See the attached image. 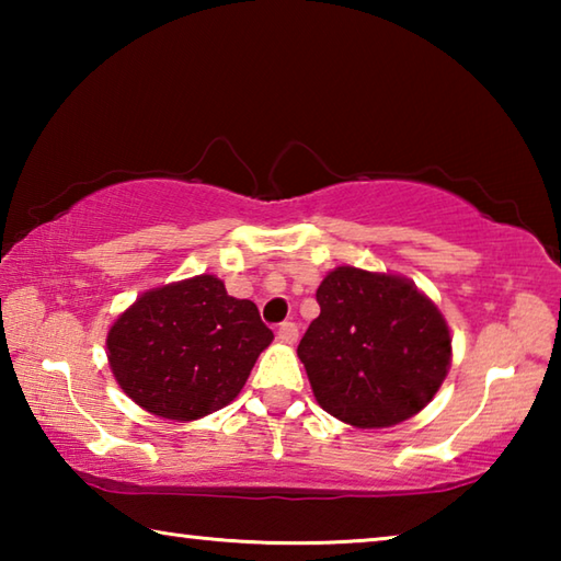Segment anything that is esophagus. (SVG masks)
<instances>
[{
  "label": "esophagus",
  "mask_w": 561,
  "mask_h": 561,
  "mask_svg": "<svg viewBox=\"0 0 561 561\" xmlns=\"http://www.w3.org/2000/svg\"><path fill=\"white\" fill-rule=\"evenodd\" d=\"M277 334H279L284 344H294V341L299 339V329H297V324H294V321H284V324H279Z\"/></svg>",
  "instance_id": "34e87169"
}]
</instances>
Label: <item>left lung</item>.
<instances>
[{"label": "left lung", "instance_id": "left-lung-1", "mask_svg": "<svg viewBox=\"0 0 561 561\" xmlns=\"http://www.w3.org/2000/svg\"><path fill=\"white\" fill-rule=\"evenodd\" d=\"M297 354L317 403L354 428H391L423 411L450 368L438 307L398 274L336 267Z\"/></svg>", "mask_w": 561, "mask_h": 561}]
</instances>
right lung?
Segmentation results:
<instances>
[{"label": "right lung", "mask_w": 561, "mask_h": 561, "mask_svg": "<svg viewBox=\"0 0 561 561\" xmlns=\"http://www.w3.org/2000/svg\"><path fill=\"white\" fill-rule=\"evenodd\" d=\"M274 334L250 299L215 274L144 291L113 321L106 348L123 393L168 421H197L234 401Z\"/></svg>", "instance_id": "add662e5"}]
</instances>
